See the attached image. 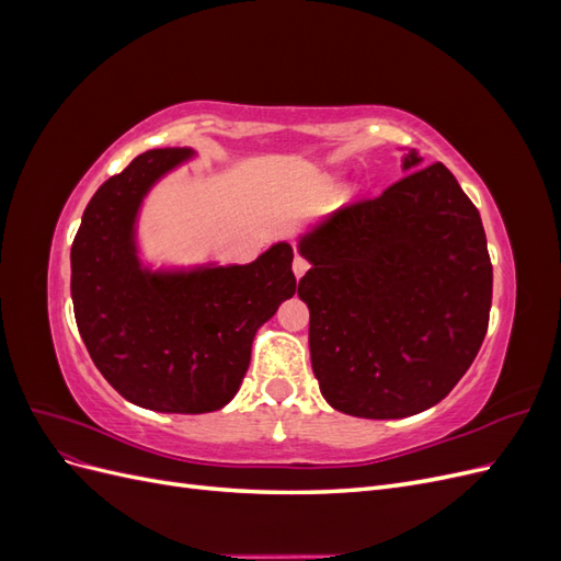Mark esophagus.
Listing matches in <instances>:
<instances>
[{
	"label": "esophagus",
	"mask_w": 561,
	"mask_h": 561,
	"mask_svg": "<svg viewBox=\"0 0 561 561\" xmlns=\"http://www.w3.org/2000/svg\"><path fill=\"white\" fill-rule=\"evenodd\" d=\"M307 271H309V262L304 260V257H299V254H297L295 262H293V274H295V278H301L304 274H307Z\"/></svg>",
	"instance_id": "obj_1"
}]
</instances>
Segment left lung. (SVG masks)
Instances as JSON below:
<instances>
[{"instance_id":"left-lung-1","label":"left lung","mask_w":561,"mask_h":561,"mask_svg":"<svg viewBox=\"0 0 561 561\" xmlns=\"http://www.w3.org/2000/svg\"><path fill=\"white\" fill-rule=\"evenodd\" d=\"M320 393L360 419L437 404L478 355L491 309L478 208L443 163L402 149V178L299 233Z\"/></svg>"}]
</instances>
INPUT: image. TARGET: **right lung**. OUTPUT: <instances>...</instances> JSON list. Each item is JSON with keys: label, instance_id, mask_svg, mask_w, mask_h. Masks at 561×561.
Listing matches in <instances>:
<instances>
[{"label": "right lung", "instance_id": "obj_1", "mask_svg": "<svg viewBox=\"0 0 561 561\" xmlns=\"http://www.w3.org/2000/svg\"><path fill=\"white\" fill-rule=\"evenodd\" d=\"M192 159V147L135 157L95 192L70 252L75 318L95 367L128 402L163 414L222 410L239 393L254 334L297 287L285 241L250 264L142 257L145 198Z\"/></svg>", "mask_w": 561, "mask_h": 561}]
</instances>
